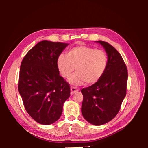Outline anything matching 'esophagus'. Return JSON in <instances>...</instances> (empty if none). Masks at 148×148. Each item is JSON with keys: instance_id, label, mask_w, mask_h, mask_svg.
Listing matches in <instances>:
<instances>
[{"instance_id": "34e87169", "label": "esophagus", "mask_w": 148, "mask_h": 148, "mask_svg": "<svg viewBox=\"0 0 148 148\" xmlns=\"http://www.w3.org/2000/svg\"><path fill=\"white\" fill-rule=\"evenodd\" d=\"M78 92V89L76 87H71V95H72L74 93Z\"/></svg>"}]
</instances>
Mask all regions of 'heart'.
Wrapping results in <instances>:
<instances>
[{"mask_svg":"<svg viewBox=\"0 0 148 148\" xmlns=\"http://www.w3.org/2000/svg\"><path fill=\"white\" fill-rule=\"evenodd\" d=\"M60 55L56 66L62 77L69 78L73 71L75 73L69 80L73 85L93 84L103 76L108 65V56L102 50L86 46H77L69 50L66 54Z\"/></svg>","mask_w":148,"mask_h":148,"instance_id":"1","label":"heart"}]
</instances>
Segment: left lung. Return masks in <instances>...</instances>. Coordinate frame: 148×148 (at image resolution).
Listing matches in <instances>:
<instances>
[{"instance_id":"8db88e82","label":"left lung","mask_w":148,"mask_h":148,"mask_svg":"<svg viewBox=\"0 0 148 148\" xmlns=\"http://www.w3.org/2000/svg\"><path fill=\"white\" fill-rule=\"evenodd\" d=\"M100 44L108 55V65L101 78L93 85L81 90L83 95L81 112L93 125H102L117 115L126 96L128 72L121 55L104 41Z\"/></svg>"}]
</instances>
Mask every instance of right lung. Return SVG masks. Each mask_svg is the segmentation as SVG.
<instances>
[{"instance_id":"right-lung-1","label":"right lung","mask_w":148,"mask_h":148,"mask_svg":"<svg viewBox=\"0 0 148 148\" xmlns=\"http://www.w3.org/2000/svg\"><path fill=\"white\" fill-rule=\"evenodd\" d=\"M69 44L42 40L25 56L20 66L18 91L27 112L40 124L60 118L70 86L60 76L56 60Z\"/></svg>"}]
</instances>
